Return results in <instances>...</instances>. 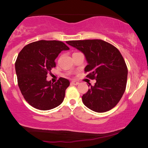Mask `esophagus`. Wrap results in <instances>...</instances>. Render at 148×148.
<instances>
[{
    "instance_id": "1",
    "label": "esophagus",
    "mask_w": 148,
    "mask_h": 148,
    "mask_svg": "<svg viewBox=\"0 0 148 148\" xmlns=\"http://www.w3.org/2000/svg\"><path fill=\"white\" fill-rule=\"evenodd\" d=\"M79 84V83L78 82H76V81L71 82V84H73V85H78Z\"/></svg>"
}]
</instances>
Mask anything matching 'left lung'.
Listing matches in <instances>:
<instances>
[{"label": "left lung", "instance_id": "1", "mask_svg": "<svg viewBox=\"0 0 148 148\" xmlns=\"http://www.w3.org/2000/svg\"><path fill=\"white\" fill-rule=\"evenodd\" d=\"M84 54L88 64L85 72L95 86L82 96L86 107L97 112H104L115 107L125 91L127 67L120 51L100 39L67 41Z\"/></svg>", "mask_w": 148, "mask_h": 148}]
</instances>
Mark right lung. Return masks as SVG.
I'll use <instances>...</instances> for the list:
<instances>
[{
    "label": "right lung",
    "mask_w": 148,
    "mask_h": 148,
    "mask_svg": "<svg viewBox=\"0 0 148 148\" xmlns=\"http://www.w3.org/2000/svg\"><path fill=\"white\" fill-rule=\"evenodd\" d=\"M69 49L62 41L41 40L24 46L18 55L15 63L18 84L24 99L34 108L49 110L63 102L69 81L60 77L53 84L46 77L56 66V58Z\"/></svg>",
    "instance_id": "obj_1"
}]
</instances>
